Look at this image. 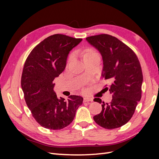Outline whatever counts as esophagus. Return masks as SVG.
I'll return each instance as SVG.
<instances>
[{
	"label": "esophagus",
	"mask_w": 159,
	"mask_h": 159,
	"mask_svg": "<svg viewBox=\"0 0 159 159\" xmlns=\"http://www.w3.org/2000/svg\"><path fill=\"white\" fill-rule=\"evenodd\" d=\"M93 99L89 98H84V102H91Z\"/></svg>",
	"instance_id": "esophagus-1"
}]
</instances>
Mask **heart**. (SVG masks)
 I'll return each mask as SVG.
<instances>
[{"instance_id": "1", "label": "heart", "mask_w": 159, "mask_h": 159, "mask_svg": "<svg viewBox=\"0 0 159 159\" xmlns=\"http://www.w3.org/2000/svg\"><path fill=\"white\" fill-rule=\"evenodd\" d=\"M98 54L97 52H95L94 50H93L92 49H87L85 52V54H84V57L87 56H89V55H93V54ZM72 58V56H70V60Z\"/></svg>"}]
</instances>
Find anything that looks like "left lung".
Wrapping results in <instances>:
<instances>
[{"mask_svg":"<svg viewBox=\"0 0 159 159\" xmlns=\"http://www.w3.org/2000/svg\"><path fill=\"white\" fill-rule=\"evenodd\" d=\"M102 56V77L109 81V88L112 100L103 102L102 111L93 117L94 121L105 129L121 127L131 119L141 98L143 73L137 56L129 46L117 38L99 34L86 38ZM94 102L102 103V99Z\"/></svg>","mask_w":159,"mask_h":159,"instance_id":"obj_1","label":"left lung"}]
</instances>
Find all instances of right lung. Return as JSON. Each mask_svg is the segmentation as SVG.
I'll use <instances>...</instances> for the list:
<instances>
[{"label": "right lung", "instance_id": "obj_1", "mask_svg": "<svg viewBox=\"0 0 159 159\" xmlns=\"http://www.w3.org/2000/svg\"><path fill=\"white\" fill-rule=\"evenodd\" d=\"M64 34L52 35L38 44L24 66L21 86L28 107L37 123L48 129L59 130L73 121L83 98L57 97L54 80L66 68L70 52L81 42Z\"/></svg>", "mask_w": 159, "mask_h": 159}]
</instances>
